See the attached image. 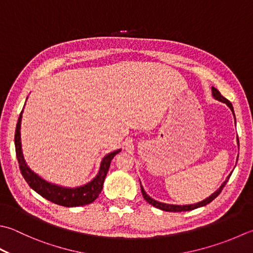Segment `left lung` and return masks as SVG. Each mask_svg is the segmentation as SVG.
Masks as SVG:
<instances>
[{"instance_id": "1", "label": "left lung", "mask_w": 253, "mask_h": 253, "mask_svg": "<svg viewBox=\"0 0 253 253\" xmlns=\"http://www.w3.org/2000/svg\"><path fill=\"white\" fill-rule=\"evenodd\" d=\"M211 95H212V97L215 98V100H217V101H219V102H222V103H225L227 106H228L230 110H231V112H232V114H234V116H235V112H234V107H232V104L227 100V98H225L224 96L221 95V94L219 93V91L217 90V88H215L214 86H211ZM236 120V118H235ZM237 141H238V148H239V140H238V138H237ZM237 160H238V158H237ZM232 173V172H231ZM231 173L230 174L226 177V180L221 183V185L218 187V189H217L214 193H212L211 195H210L209 197H206L205 200H203V201H201V202H197V203H195V204H189V205H174V204H167V203H162V202H158V201H156V200H153L152 197H150L149 195L147 194L146 193V191H145V189H143V186L141 185V182H140V189H141V193H142V196H143V199H145L148 203H149V204H151L152 206H155L156 209H159V210H161V211H193V210H195V209H199V207H203V206H205V205H207V204H210V203L211 202V201H214L217 196L219 195V193L222 191V189H224V186L226 185V183L228 182V180H229V177H230V175H231ZM140 181V180H139Z\"/></svg>"}]
</instances>
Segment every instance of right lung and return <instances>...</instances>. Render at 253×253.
<instances>
[{
	"instance_id": "right-lung-1",
	"label": "right lung",
	"mask_w": 253,
	"mask_h": 253,
	"mask_svg": "<svg viewBox=\"0 0 253 253\" xmlns=\"http://www.w3.org/2000/svg\"><path fill=\"white\" fill-rule=\"evenodd\" d=\"M24 107L21 114H19L18 121L16 124L14 141L15 150H16V157L19 163V169H21L22 175L28 183V185L31 186L35 192L38 193L39 195H42L43 199L50 201L57 205L66 207H77L91 204V203H93L97 199L100 193L102 192L104 180H105L108 169H110L111 161L118 152L122 151V149L112 151L110 153H107L106 156H104L100 163V169H98L96 175L94 176L91 181L85 183V184L76 187H69L48 182L42 179L41 175H38L36 172H34L31 168L28 167L27 162L24 158L21 138V126Z\"/></svg>"
}]
</instances>
